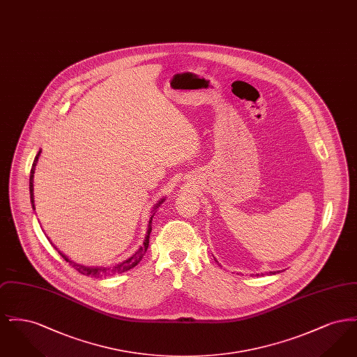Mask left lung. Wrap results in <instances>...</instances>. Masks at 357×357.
I'll use <instances>...</instances> for the list:
<instances>
[{"mask_svg":"<svg viewBox=\"0 0 357 357\" xmlns=\"http://www.w3.org/2000/svg\"><path fill=\"white\" fill-rule=\"evenodd\" d=\"M271 274H274V273H273V272H271Z\"/></svg>","mask_w":357,"mask_h":357,"instance_id":"obj_1","label":"left lung"}]
</instances>
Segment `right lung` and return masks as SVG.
Returning <instances> with one entry per match:
<instances>
[{
	"label": "right lung",
	"instance_id": "1",
	"mask_svg": "<svg viewBox=\"0 0 357 357\" xmlns=\"http://www.w3.org/2000/svg\"><path fill=\"white\" fill-rule=\"evenodd\" d=\"M40 153H41V150L37 153L36 158H34L32 170H31V178H29V192H31V202H32L33 210L36 208V207H34L33 195L34 170H36V165H37V162H38ZM163 202H165V198H162L160 201H158V204L153 206V211H151L153 214H151L150 221H149V229H147V234H146V237H144L143 245L136 250L134 255H131L130 258L124 259L123 262H119V264H116V265H114V266H107V268H104V266H84V265H80V264H76V262L70 261L67 255H64L63 253H60V252H59V253H60V255H61L67 262H69L77 272L82 273V274H84V275H91V277H95V278H100V277L115 275V274H121V273L127 272V271L135 268L136 265L142 261L143 255H146V252H147V249H149V243H150V233H151V230H153L151 223H153V217L155 215V210H156L160 204H163Z\"/></svg>",
	"mask_w": 357,
	"mask_h": 357
}]
</instances>
